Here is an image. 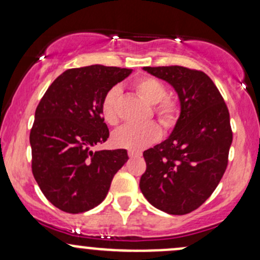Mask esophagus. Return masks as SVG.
<instances>
[{
  "label": "esophagus",
  "mask_w": 260,
  "mask_h": 260,
  "mask_svg": "<svg viewBox=\"0 0 260 260\" xmlns=\"http://www.w3.org/2000/svg\"><path fill=\"white\" fill-rule=\"evenodd\" d=\"M139 151H136V150H128V156L129 157H139L140 156Z\"/></svg>",
  "instance_id": "34e87169"
}]
</instances>
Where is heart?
<instances>
[{
    "label": "heart",
    "instance_id": "heart-1",
    "mask_svg": "<svg viewBox=\"0 0 260 260\" xmlns=\"http://www.w3.org/2000/svg\"><path fill=\"white\" fill-rule=\"evenodd\" d=\"M137 92L148 104L154 105V112L164 126L170 127L177 118L178 106L174 100L164 99L166 96V88L160 80L153 77H143L134 84ZM120 90L117 88L110 89L101 101V115L104 121L109 124L118 122L117 101ZM161 129L154 122L144 124H126L118 128L112 136V140L117 147L129 150H142L149 144L160 138Z\"/></svg>",
    "mask_w": 260,
    "mask_h": 260
}]
</instances>
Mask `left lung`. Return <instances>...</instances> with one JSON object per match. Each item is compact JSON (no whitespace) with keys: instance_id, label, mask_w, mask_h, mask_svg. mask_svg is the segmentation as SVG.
<instances>
[{"instance_id":"obj_1","label":"left lung","mask_w":260,"mask_h":260,"mask_svg":"<svg viewBox=\"0 0 260 260\" xmlns=\"http://www.w3.org/2000/svg\"><path fill=\"white\" fill-rule=\"evenodd\" d=\"M143 70L174 86L181 112L169 138L143 153L147 170L139 187L153 207L184 215L207 201L225 174L232 143L230 113L202 71L181 66Z\"/></svg>"}]
</instances>
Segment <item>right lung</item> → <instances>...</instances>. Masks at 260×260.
Here are the masks:
<instances>
[{
	"mask_svg": "<svg viewBox=\"0 0 260 260\" xmlns=\"http://www.w3.org/2000/svg\"><path fill=\"white\" fill-rule=\"evenodd\" d=\"M131 73L101 64L67 70L39 103L30 131L31 170L41 192L59 210L78 214L99 205L127 162L126 149L92 148L110 134L101 101Z\"/></svg>",
	"mask_w": 260,
	"mask_h": 260,
	"instance_id": "add662e5",
	"label": "right lung"
}]
</instances>
